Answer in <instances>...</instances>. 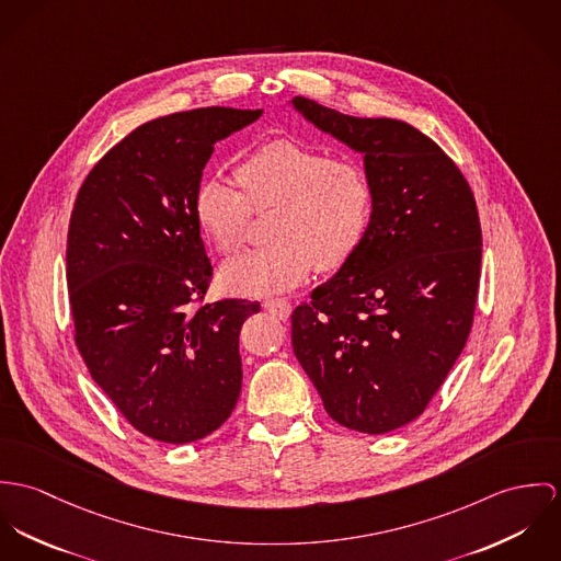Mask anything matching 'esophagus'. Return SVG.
Returning <instances> with one entry per match:
<instances>
[{
  "instance_id": "obj_1",
  "label": "esophagus",
  "mask_w": 561,
  "mask_h": 561,
  "mask_svg": "<svg viewBox=\"0 0 561 561\" xmlns=\"http://www.w3.org/2000/svg\"><path fill=\"white\" fill-rule=\"evenodd\" d=\"M264 308L282 320H286L290 316V304L286 299H268V301H264Z\"/></svg>"
}]
</instances>
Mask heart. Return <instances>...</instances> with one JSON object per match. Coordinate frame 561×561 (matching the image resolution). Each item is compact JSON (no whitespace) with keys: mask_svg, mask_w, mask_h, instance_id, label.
I'll use <instances>...</instances> for the list:
<instances>
[{"mask_svg":"<svg viewBox=\"0 0 561 561\" xmlns=\"http://www.w3.org/2000/svg\"><path fill=\"white\" fill-rule=\"evenodd\" d=\"M237 191L221 179H204L193 210L202 232L221 253L243 245L251 210L275 206L268 221L271 245L248 251L221 268V286L232 295L262 297L299 286L316 264L335 271L362 245L373 191L351 161L290 137L257 146L237 168Z\"/></svg>","mask_w":561,"mask_h":561,"instance_id":"heart-1","label":"heart"}]
</instances>
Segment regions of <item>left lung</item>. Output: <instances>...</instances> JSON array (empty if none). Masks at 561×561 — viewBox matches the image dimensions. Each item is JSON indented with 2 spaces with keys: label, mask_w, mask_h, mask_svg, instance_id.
I'll return each instance as SVG.
<instances>
[{
  "label": "left lung",
  "mask_w": 561,
  "mask_h": 561,
  "mask_svg": "<svg viewBox=\"0 0 561 561\" xmlns=\"http://www.w3.org/2000/svg\"><path fill=\"white\" fill-rule=\"evenodd\" d=\"M364 157L373 213L357 251L293 311V351L342 426L382 435L413 422L471 331L482 232L473 193L415 126L288 101Z\"/></svg>",
  "instance_id": "obj_1"
}]
</instances>
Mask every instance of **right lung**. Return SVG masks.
Here are the masks:
<instances>
[{
	"mask_svg": "<svg viewBox=\"0 0 561 561\" xmlns=\"http://www.w3.org/2000/svg\"><path fill=\"white\" fill-rule=\"evenodd\" d=\"M262 110L202 107L137 126L79 188L66 279L79 353L133 428L183 445L234 411L239 333L257 301L193 310L213 275L193 199L215 144Z\"/></svg>",
	"mask_w": 561,
	"mask_h": 561,
	"instance_id": "1",
	"label": "right lung"
}]
</instances>
